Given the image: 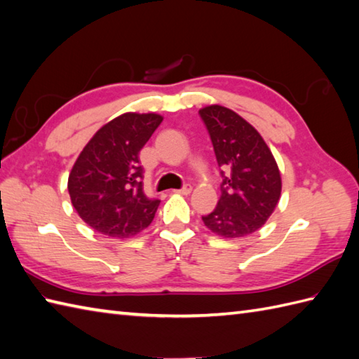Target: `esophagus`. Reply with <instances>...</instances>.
Returning a JSON list of instances; mask_svg holds the SVG:
<instances>
[{
  "label": "esophagus",
  "mask_w": 359,
  "mask_h": 359,
  "mask_svg": "<svg viewBox=\"0 0 359 359\" xmlns=\"http://www.w3.org/2000/svg\"><path fill=\"white\" fill-rule=\"evenodd\" d=\"M191 189H193V187H191V185H189V184H185V185L182 187L180 189H174V193H179V194H184V196H187V194L191 193Z\"/></svg>",
  "instance_id": "1"
}]
</instances>
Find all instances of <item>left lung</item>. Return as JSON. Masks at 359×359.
Segmentation results:
<instances>
[{
  "label": "left lung",
  "mask_w": 359,
  "mask_h": 359,
  "mask_svg": "<svg viewBox=\"0 0 359 359\" xmlns=\"http://www.w3.org/2000/svg\"><path fill=\"white\" fill-rule=\"evenodd\" d=\"M222 175L220 199L202 216L222 238H243L261 228L280 197V174L270 148L256 129L234 111L211 104L199 111Z\"/></svg>",
  "instance_id": "obj_1"
}]
</instances>
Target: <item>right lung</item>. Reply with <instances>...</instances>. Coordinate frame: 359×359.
<instances>
[{
    "label": "right lung",
    "mask_w": 359,
    "mask_h": 359,
    "mask_svg": "<svg viewBox=\"0 0 359 359\" xmlns=\"http://www.w3.org/2000/svg\"><path fill=\"white\" fill-rule=\"evenodd\" d=\"M157 114L128 112L98 129L67 180L74 208L95 231L129 238L156 216L158 199L143 191L139 152L162 123Z\"/></svg>",
    "instance_id": "right-lung-1"
}]
</instances>
